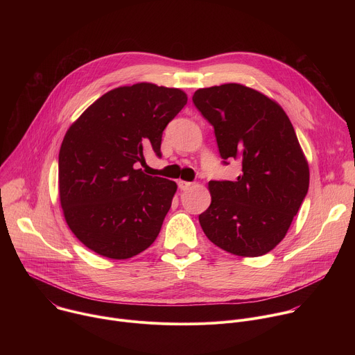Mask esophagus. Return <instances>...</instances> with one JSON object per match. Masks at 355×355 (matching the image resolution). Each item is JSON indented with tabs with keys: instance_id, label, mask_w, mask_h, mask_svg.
<instances>
[{
	"instance_id": "1",
	"label": "esophagus",
	"mask_w": 355,
	"mask_h": 355,
	"mask_svg": "<svg viewBox=\"0 0 355 355\" xmlns=\"http://www.w3.org/2000/svg\"><path fill=\"white\" fill-rule=\"evenodd\" d=\"M178 187H180V189L185 191V189H188V188H191V187H192V182H188V181H182V180H180V181H178Z\"/></svg>"
}]
</instances>
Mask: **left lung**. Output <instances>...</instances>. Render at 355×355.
<instances>
[{"instance_id": "obj_1", "label": "left lung", "mask_w": 355, "mask_h": 355, "mask_svg": "<svg viewBox=\"0 0 355 355\" xmlns=\"http://www.w3.org/2000/svg\"><path fill=\"white\" fill-rule=\"evenodd\" d=\"M215 129L223 163H241L236 181H209L199 215L207 237L232 254L260 257L286 234L309 188V166L285 111L267 95L230 83L195 91Z\"/></svg>"}]
</instances>
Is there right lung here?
Returning a JSON list of instances; mask_svg holds the SVG:
<instances>
[{"label": "right lung", "mask_w": 355, "mask_h": 355, "mask_svg": "<svg viewBox=\"0 0 355 355\" xmlns=\"http://www.w3.org/2000/svg\"><path fill=\"white\" fill-rule=\"evenodd\" d=\"M178 88L118 87L69 128L59 153V195L74 236L96 254L126 260L153 244L177 184L137 168L160 157L163 130L187 104Z\"/></svg>", "instance_id": "1"}]
</instances>
